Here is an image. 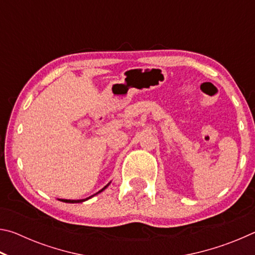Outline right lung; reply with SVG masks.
<instances>
[{
	"label": "right lung",
	"mask_w": 255,
	"mask_h": 255,
	"mask_svg": "<svg viewBox=\"0 0 255 255\" xmlns=\"http://www.w3.org/2000/svg\"><path fill=\"white\" fill-rule=\"evenodd\" d=\"M108 185H109V183H108L107 185H106V187L105 188H102L101 190H100V191H99V192H97L96 193V195H98V193H100V192H102L103 191V190H105L107 187H108ZM96 195H93V196H96ZM93 196H91V197H89V198H86V199H82V200H67V199H62V201H64V202H71V204H77V202H83V201H85V200H88V199H90V198H92Z\"/></svg>",
	"instance_id": "add662e5"
}]
</instances>
